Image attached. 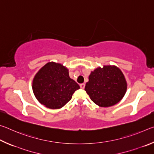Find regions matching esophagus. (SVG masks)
Returning a JSON list of instances; mask_svg holds the SVG:
<instances>
[{
    "label": "esophagus",
    "mask_w": 154,
    "mask_h": 154,
    "mask_svg": "<svg viewBox=\"0 0 154 154\" xmlns=\"http://www.w3.org/2000/svg\"><path fill=\"white\" fill-rule=\"evenodd\" d=\"M80 88H82V89H84V88H85V84H84V83H81V84H80Z\"/></svg>",
    "instance_id": "esophagus-1"
}]
</instances>
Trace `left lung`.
I'll return each instance as SVG.
<instances>
[{"label":"left lung","mask_w":154,"mask_h":154,"mask_svg":"<svg viewBox=\"0 0 154 154\" xmlns=\"http://www.w3.org/2000/svg\"><path fill=\"white\" fill-rule=\"evenodd\" d=\"M85 90L94 103L101 107H109L120 101L127 90L123 72L114 65H105L91 71Z\"/></svg>","instance_id":"left-lung-1"}]
</instances>
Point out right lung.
<instances>
[{
  "label": "right lung",
  "instance_id": "right-lung-1",
  "mask_svg": "<svg viewBox=\"0 0 154 154\" xmlns=\"http://www.w3.org/2000/svg\"><path fill=\"white\" fill-rule=\"evenodd\" d=\"M32 88L38 102L51 109L63 107L80 88L69 77V69L54 62L47 63L36 72Z\"/></svg>",
  "mask_w": 154,
  "mask_h": 154
}]
</instances>
